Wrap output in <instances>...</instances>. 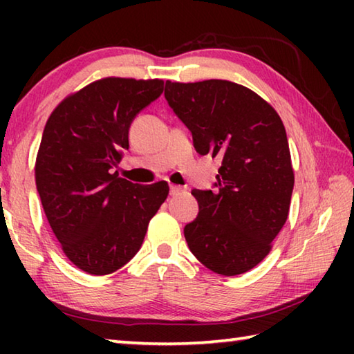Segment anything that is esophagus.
Instances as JSON below:
<instances>
[{"mask_svg": "<svg viewBox=\"0 0 354 354\" xmlns=\"http://www.w3.org/2000/svg\"><path fill=\"white\" fill-rule=\"evenodd\" d=\"M185 189L184 187H181V185H176V184H170V195H179L181 194V192H184Z\"/></svg>", "mask_w": 354, "mask_h": 354, "instance_id": "1", "label": "esophagus"}]
</instances>
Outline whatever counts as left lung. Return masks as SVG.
Listing matches in <instances>:
<instances>
[{
  "label": "left lung",
  "mask_w": 354,
  "mask_h": 354,
  "mask_svg": "<svg viewBox=\"0 0 354 354\" xmlns=\"http://www.w3.org/2000/svg\"><path fill=\"white\" fill-rule=\"evenodd\" d=\"M165 100L189 128L196 153L220 158L214 190H192L200 212L185 225L194 256L218 274L256 267L289 215L293 169L277 111L241 84L165 82Z\"/></svg>",
  "instance_id": "left-lung-1"
}]
</instances>
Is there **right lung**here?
Instances as JSON below:
<instances>
[{"label":"right lung","mask_w":354,"mask_h":354,"mask_svg":"<svg viewBox=\"0 0 354 354\" xmlns=\"http://www.w3.org/2000/svg\"><path fill=\"white\" fill-rule=\"evenodd\" d=\"M162 92V80L104 77L59 103L45 124L35 184L65 256L84 272L109 274L133 259L169 195L165 181L140 185L113 171L133 120Z\"/></svg>","instance_id":"obj_1"}]
</instances>
